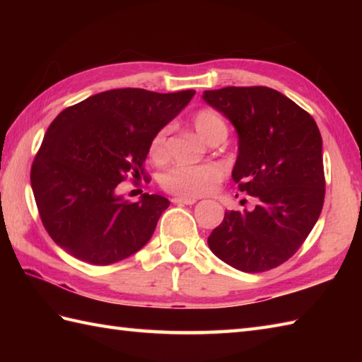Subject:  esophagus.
Here are the masks:
<instances>
[{
    "label": "esophagus",
    "mask_w": 362,
    "mask_h": 362,
    "mask_svg": "<svg viewBox=\"0 0 362 362\" xmlns=\"http://www.w3.org/2000/svg\"><path fill=\"white\" fill-rule=\"evenodd\" d=\"M171 201L173 204H177V205H193L197 202L196 199H189V197H173Z\"/></svg>",
    "instance_id": "esophagus-1"
}]
</instances>
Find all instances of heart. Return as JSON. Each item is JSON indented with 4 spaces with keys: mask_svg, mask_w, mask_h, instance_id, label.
Listing matches in <instances>:
<instances>
[{
    "mask_svg": "<svg viewBox=\"0 0 362 362\" xmlns=\"http://www.w3.org/2000/svg\"><path fill=\"white\" fill-rule=\"evenodd\" d=\"M193 126L197 135L209 143L213 136L227 135V124L219 113L201 110L193 117ZM169 127L160 129L152 136L149 153L153 160L166 157V138ZM226 168L221 163L209 165H177L161 175V187L168 193L180 197H199L211 193L214 187L224 179Z\"/></svg>",
    "mask_w": 362,
    "mask_h": 362,
    "instance_id": "heart-1",
    "label": "heart"
}]
</instances>
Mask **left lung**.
Listing matches in <instances>:
<instances>
[{"mask_svg":"<svg viewBox=\"0 0 362 362\" xmlns=\"http://www.w3.org/2000/svg\"><path fill=\"white\" fill-rule=\"evenodd\" d=\"M202 98L233 124L232 179L257 199L252 211H226L209 247L241 272L269 271L294 255L324 206L319 127L308 112L269 87L206 90Z\"/></svg>","mask_w":362,"mask_h":362,"instance_id":"8db88e82","label":"left lung"}]
</instances>
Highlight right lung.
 <instances>
[{
    "label": "right lung",
    "instance_id": "1",
    "mask_svg": "<svg viewBox=\"0 0 362 362\" xmlns=\"http://www.w3.org/2000/svg\"><path fill=\"white\" fill-rule=\"evenodd\" d=\"M194 93L117 88L57 115L35 156L30 185L46 232L59 247L107 266L148 244L169 201L144 193L130 204L117 187L129 174L141 177L152 136Z\"/></svg>",
    "mask_w": 362,
    "mask_h": 362
}]
</instances>
